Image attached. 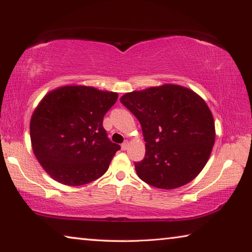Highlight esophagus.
Returning a JSON list of instances; mask_svg holds the SVG:
<instances>
[{
  "instance_id": "34e87169",
  "label": "esophagus",
  "mask_w": 252,
  "mask_h": 252,
  "mask_svg": "<svg viewBox=\"0 0 252 252\" xmlns=\"http://www.w3.org/2000/svg\"><path fill=\"white\" fill-rule=\"evenodd\" d=\"M127 147H129V142H127V141L123 142V143L121 144V149H122V150H126Z\"/></svg>"
}]
</instances>
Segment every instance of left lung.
Segmentation results:
<instances>
[{
    "label": "left lung",
    "instance_id": "1",
    "mask_svg": "<svg viewBox=\"0 0 252 252\" xmlns=\"http://www.w3.org/2000/svg\"><path fill=\"white\" fill-rule=\"evenodd\" d=\"M138 119L146 156L134 162L136 174L159 189H176L192 181L211 155L215 121L201 96L177 84H163L121 96Z\"/></svg>",
    "mask_w": 252,
    "mask_h": 252
}]
</instances>
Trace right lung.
Instances as JSON below:
<instances>
[{"mask_svg": "<svg viewBox=\"0 0 252 252\" xmlns=\"http://www.w3.org/2000/svg\"><path fill=\"white\" fill-rule=\"evenodd\" d=\"M118 93L85 85L49 92L36 106L30 135L37 161L55 181L82 186L106 172L120 146L110 141L103 118Z\"/></svg>", "mask_w": 252, "mask_h": 252, "instance_id": "add662e5", "label": "right lung"}]
</instances>
